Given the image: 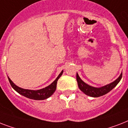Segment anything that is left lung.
I'll return each instance as SVG.
<instances>
[{
	"label": "left lung",
	"instance_id": "1",
	"mask_svg": "<svg viewBox=\"0 0 128 128\" xmlns=\"http://www.w3.org/2000/svg\"><path fill=\"white\" fill-rule=\"evenodd\" d=\"M122 77V72L120 75L119 77L113 82L104 86H102V87L96 88L86 84L85 82H83L81 80L80 76H78V73L76 74V80H77V82H78V87H79L80 90L83 92L86 95L94 98L100 97L102 96L105 95L107 93H108L109 92L111 91L113 89L114 87H116V85L119 83L120 81L121 80Z\"/></svg>",
	"mask_w": 128,
	"mask_h": 128
}]
</instances>
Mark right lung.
I'll use <instances>...</instances> for the list:
<instances>
[{
	"label": "right lung",
	"instance_id": "right-lung-1",
	"mask_svg": "<svg viewBox=\"0 0 128 128\" xmlns=\"http://www.w3.org/2000/svg\"><path fill=\"white\" fill-rule=\"evenodd\" d=\"M62 73H63V70L60 72L56 80H54L52 84H50L47 87L42 88V89L38 90H32L21 88L17 86L16 85H15L9 77H8V78L9 82H10L11 86L18 94L24 96L25 97L28 98H30V99L35 100H43L47 99L49 97H50L54 94V92L56 91L57 82H58V80L60 78V76H62Z\"/></svg>",
	"mask_w": 128,
	"mask_h": 128
}]
</instances>
